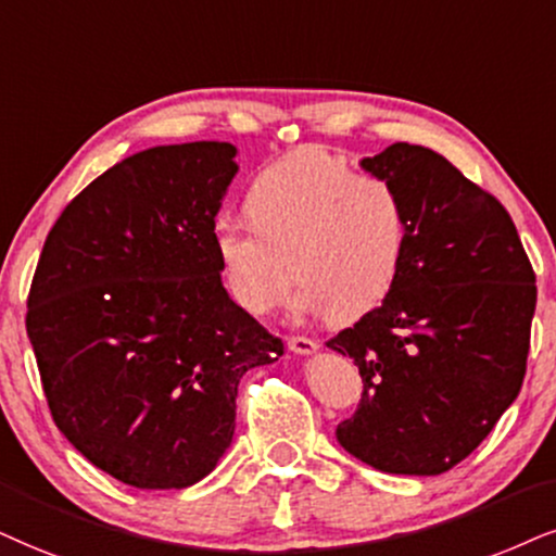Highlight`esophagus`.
Masks as SVG:
<instances>
[{
	"instance_id": "34e87169",
	"label": "esophagus",
	"mask_w": 556,
	"mask_h": 556,
	"mask_svg": "<svg viewBox=\"0 0 556 556\" xmlns=\"http://www.w3.org/2000/svg\"><path fill=\"white\" fill-rule=\"evenodd\" d=\"M289 351L296 355H314L319 351V342L312 338H289Z\"/></svg>"
}]
</instances>
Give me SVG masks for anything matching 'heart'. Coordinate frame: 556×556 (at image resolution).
<instances>
[{
  "label": "heart",
  "instance_id": "obj_1",
  "mask_svg": "<svg viewBox=\"0 0 556 556\" xmlns=\"http://www.w3.org/2000/svg\"><path fill=\"white\" fill-rule=\"evenodd\" d=\"M244 211L250 222L214 226V250L231 299L250 314L276 309L291 280L301 312L334 321L371 312L394 289L407 211L392 182L301 149L250 182Z\"/></svg>",
  "mask_w": 556,
  "mask_h": 556
}]
</instances>
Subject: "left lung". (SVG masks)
Masks as SVG:
<instances>
[{
    "mask_svg": "<svg viewBox=\"0 0 556 556\" xmlns=\"http://www.w3.org/2000/svg\"><path fill=\"white\" fill-rule=\"evenodd\" d=\"M361 167L402 195L407 247L379 309L327 342L363 379L338 441L387 475H443L516 402L536 276L508 211L433 149L392 143Z\"/></svg>",
    "mask_w": 556,
    "mask_h": 556,
    "instance_id": "1",
    "label": "left lung"
}]
</instances>
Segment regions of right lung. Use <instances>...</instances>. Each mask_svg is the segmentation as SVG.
Masks as SVG:
<instances>
[{
    "mask_svg": "<svg viewBox=\"0 0 556 556\" xmlns=\"http://www.w3.org/2000/svg\"><path fill=\"white\" fill-rule=\"evenodd\" d=\"M239 149H143L102 173L48 231L27 338L53 422L139 490H182L231 445L237 387L283 342L231 301L214 226Z\"/></svg>",
    "mask_w": 556,
    "mask_h": 556,
    "instance_id": "right-lung-1",
    "label": "right lung"
}]
</instances>
